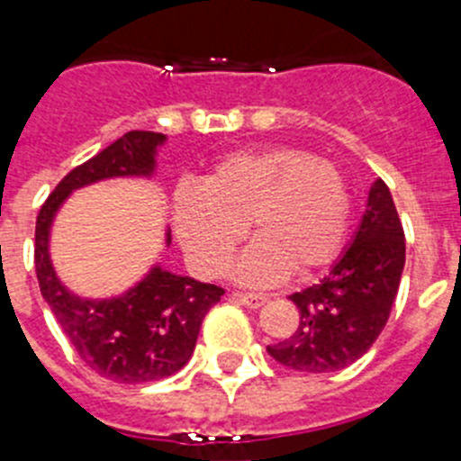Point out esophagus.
I'll return each instance as SVG.
<instances>
[{"mask_svg": "<svg viewBox=\"0 0 461 461\" xmlns=\"http://www.w3.org/2000/svg\"><path fill=\"white\" fill-rule=\"evenodd\" d=\"M231 299H234L236 303L245 305V308H249V310H258L260 305L267 303V296H260V294H243V292H236V294L231 296Z\"/></svg>", "mask_w": 461, "mask_h": 461, "instance_id": "esophagus-1", "label": "esophagus"}]
</instances>
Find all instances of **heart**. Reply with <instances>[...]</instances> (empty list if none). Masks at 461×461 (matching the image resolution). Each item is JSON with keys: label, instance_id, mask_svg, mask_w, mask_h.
<instances>
[{"label": "heart", "instance_id": "b5f03b06", "mask_svg": "<svg viewBox=\"0 0 461 461\" xmlns=\"http://www.w3.org/2000/svg\"><path fill=\"white\" fill-rule=\"evenodd\" d=\"M176 234L207 276L230 263L245 236L257 243L239 258L236 276L272 285L292 272L308 276L337 257L350 222V192L341 169L299 147L236 151L218 160L198 189H180Z\"/></svg>", "mask_w": 461, "mask_h": 461}]
</instances>
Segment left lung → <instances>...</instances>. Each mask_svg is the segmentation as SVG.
<instances>
[{
	"label": "left lung",
	"instance_id": "1",
	"mask_svg": "<svg viewBox=\"0 0 461 461\" xmlns=\"http://www.w3.org/2000/svg\"><path fill=\"white\" fill-rule=\"evenodd\" d=\"M406 239L390 189L376 178L350 245L314 285L294 292L299 328L267 352L292 370L334 373L373 348L397 299Z\"/></svg>",
	"mask_w": 461,
	"mask_h": 461
}]
</instances>
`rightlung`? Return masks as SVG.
I'll return each mask as SVG.
<instances>
[{
	"label": "right lung",
	"instance_id": "add662e5",
	"mask_svg": "<svg viewBox=\"0 0 461 461\" xmlns=\"http://www.w3.org/2000/svg\"><path fill=\"white\" fill-rule=\"evenodd\" d=\"M165 133L129 131L62 178L41 204L35 225L40 290L64 334L91 370L118 384H147L178 373L196 348L204 314L225 290L153 265L127 292L86 299L59 281L50 260V230L76 189L109 178H151ZM167 248L171 231H165Z\"/></svg>",
	"mask_w": 461,
	"mask_h": 461
}]
</instances>
